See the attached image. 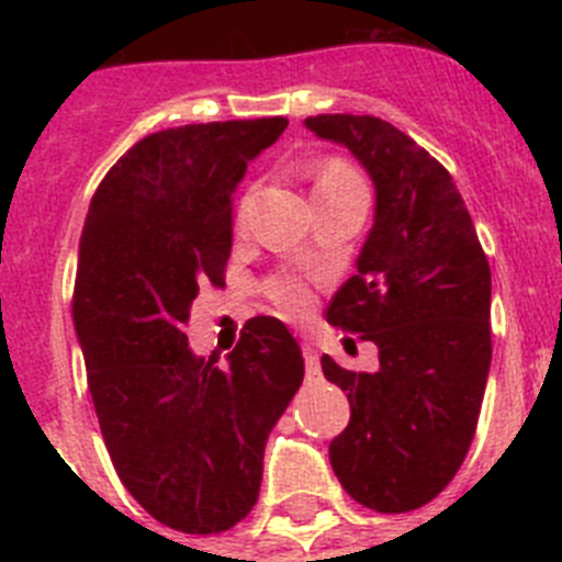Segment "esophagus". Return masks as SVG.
<instances>
[{
    "mask_svg": "<svg viewBox=\"0 0 562 562\" xmlns=\"http://www.w3.org/2000/svg\"><path fill=\"white\" fill-rule=\"evenodd\" d=\"M301 351H304L306 374H317V371H321V357H317L315 342H301Z\"/></svg>",
    "mask_w": 562,
    "mask_h": 562,
    "instance_id": "obj_1",
    "label": "esophagus"
}]
</instances>
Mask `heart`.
Returning <instances> with one entry per match:
<instances>
[{"label":"heart","instance_id":"heart-1","mask_svg":"<svg viewBox=\"0 0 562 562\" xmlns=\"http://www.w3.org/2000/svg\"><path fill=\"white\" fill-rule=\"evenodd\" d=\"M351 182H360V177L349 166H342L340 160H329L317 168L315 191H321V188L351 186ZM267 292H270V297L278 304V310H284L292 317L306 315L312 306L310 286L304 281H297V278H276V281H270Z\"/></svg>","mask_w":562,"mask_h":562}]
</instances>
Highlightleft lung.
<instances>
[{
  "label": "left lung",
  "mask_w": 562,
  "mask_h": 562,
  "mask_svg": "<svg viewBox=\"0 0 562 562\" xmlns=\"http://www.w3.org/2000/svg\"><path fill=\"white\" fill-rule=\"evenodd\" d=\"M304 126L349 148L374 182L357 276L326 321L374 342L380 369L321 360L351 405L331 470L357 504L411 513L453 481L475 436L493 360L490 265L453 177L408 134L371 114H317Z\"/></svg>",
  "instance_id": "8db88e82"
}]
</instances>
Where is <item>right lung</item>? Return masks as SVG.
Returning a JSON list of instances; mask_svg holds the SVG:
<instances>
[{"instance_id":"1","label":"right lung","mask_w":562,"mask_h":562,"mask_svg":"<svg viewBox=\"0 0 562 562\" xmlns=\"http://www.w3.org/2000/svg\"><path fill=\"white\" fill-rule=\"evenodd\" d=\"M286 117L193 123L134 143L98 186L72 321L112 464L168 529L225 532L258 498L267 436L304 380L278 317H250L227 355L196 357L186 324L222 284L233 193Z\"/></svg>"}]
</instances>
